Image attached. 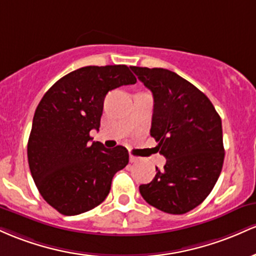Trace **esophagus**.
Here are the masks:
<instances>
[{
  "label": "esophagus",
  "mask_w": 256,
  "mask_h": 256,
  "mask_svg": "<svg viewBox=\"0 0 256 256\" xmlns=\"http://www.w3.org/2000/svg\"><path fill=\"white\" fill-rule=\"evenodd\" d=\"M129 160H130V163H138L140 160L136 156H130V157H129Z\"/></svg>",
  "instance_id": "1"
}]
</instances>
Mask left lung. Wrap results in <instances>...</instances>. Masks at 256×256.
<instances>
[{
    "instance_id": "8db88e82",
    "label": "left lung",
    "mask_w": 256,
    "mask_h": 256,
    "mask_svg": "<svg viewBox=\"0 0 256 256\" xmlns=\"http://www.w3.org/2000/svg\"><path fill=\"white\" fill-rule=\"evenodd\" d=\"M130 68L152 92L150 134L166 158L139 191L154 208L185 214L208 197L219 179L225 157L221 118L204 93L173 71Z\"/></svg>"
}]
</instances>
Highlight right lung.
I'll use <instances>...</instances> for the list:
<instances>
[{
  "label": "right lung",
  "mask_w": 256,
  "mask_h": 256,
  "mask_svg": "<svg viewBox=\"0 0 256 256\" xmlns=\"http://www.w3.org/2000/svg\"><path fill=\"white\" fill-rule=\"evenodd\" d=\"M126 65L84 66L56 81L35 111L28 142L31 175L48 204L62 215H78L104 202L114 175L129 162L123 146L93 142L110 90L134 84Z\"/></svg>",
  "instance_id": "right-lung-1"
}]
</instances>
